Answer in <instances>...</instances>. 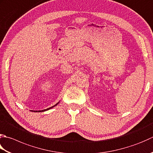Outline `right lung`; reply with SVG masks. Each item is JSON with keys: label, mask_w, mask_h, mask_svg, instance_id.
Here are the masks:
<instances>
[{"label": "right lung", "mask_w": 153, "mask_h": 153, "mask_svg": "<svg viewBox=\"0 0 153 153\" xmlns=\"http://www.w3.org/2000/svg\"><path fill=\"white\" fill-rule=\"evenodd\" d=\"M59 103V101L58 103H57L56 105H54L53 106H52V107H49V108H48V109H44V110H42V111H33V110H30V111H34V112H43V111H47V110H49V109H52V108H53V107H55V106H56L57 105H58V103Z\"/></svg>", "instance_id": "1"}]
</instances>
